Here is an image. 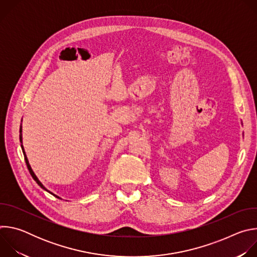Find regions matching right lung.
<instances>
[{
	"mask_svg": "<svg viewBox=\"0 0 257 257\" xmlns=\"http://www.w3.org/2000/svg\"><path fill=\"white\" fill-rule=\"evenodd\" d=\"M20 132H21V129H20ZM20 141H21V134H20ZM21 148H22V152H23V155H24V160H25V163H26V166H27V169H28V171H29V173H30V175H31V177L33 178V180L34 181H36V183H38V184L43 188V189H45L46 191H48V192H50L49 190H47V188H45V186L42 184V183L39 181V179H38V177L35 176V174L33 173V171H32V169H31V167H30V165H29V163H28V160H27V158H26V155H25V152H24V150H23V146L21 145ZM51 193V192H50ZM53 194V193H52ZM54 196H56L57 198H59L57 195H55V194H53Z\"/></svg>",
	"mask_w": 257,
	"mask_h": 257,
	"instance_id": "add662e5",
	"label": "right lung"
}]
</instances>
